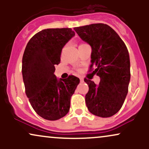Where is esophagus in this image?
Segmentation results:
<instances>
[{"label": "esophagus", "instance_id": "obj_1", "mask_svg": "<svg viewBox=\"0 0 149 149\" xmlns=\"http://www.w3.org/2000/svg\"><path fill=\"white\" fill-rule=\"evenodd\" d=\"M80 82H84V79H83V78H80Z\"/></svg>", "mask_w": 149, "mask_h": 149}]
</instances>
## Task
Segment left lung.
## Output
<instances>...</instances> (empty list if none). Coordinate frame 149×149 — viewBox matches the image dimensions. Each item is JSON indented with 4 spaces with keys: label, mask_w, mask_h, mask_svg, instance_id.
I'll list each match as a JSON object with an SVG mask.
<instances>
[{
    "label": "left lung",
    "mask_w": 149,
    "mask_h": 149,
    "mask_svg": "<svg viewBox=\"0 0 149 149\" xmlns=\"http://www.w3.org/2000/svg\"><path fill=\"white\" fill-rule=\"evenodd\" d=\"M74 30L91 46L90 69L96 68L93 72L100 78L98 85L84 79L89 87L85 95L87 107L93 115L111 117L121 109L128 92L130 61L127 47L107 24H92Z\"/></svg>",
    "instance_id": "8db88e82"
}]
</instances>
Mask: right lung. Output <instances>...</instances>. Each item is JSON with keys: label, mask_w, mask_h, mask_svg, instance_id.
<instances>
[{"label": "right lung", "mask_w": 149, "mask_h": 149, "mask_svg": "<svg viewBox=\"0 0 149 149\" xmlns=\"http://www.w3.org/2000/svg\"><path fill=\"white\" fill-rule=\"evenodd\" d=\"M75 36L70 28L47 29L33 36L22 58L26 95L38 115L56 120L69 111L70 100L80 83L74 76L58 78L54 74L64 46Z\"/></svg>", "instance_id": "obj_1"}]
</instances>
